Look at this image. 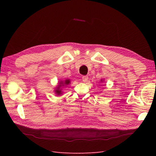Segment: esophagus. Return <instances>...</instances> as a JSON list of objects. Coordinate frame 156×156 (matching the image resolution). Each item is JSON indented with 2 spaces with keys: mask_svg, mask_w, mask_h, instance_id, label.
<instances>
[{
  "mask_svg": "<svg viewBox=\"0 0 156 156\" xmlns=\"http://www.w3.org/2000/svg\"><path fill=\"white\" fill-rule=\"evenodd\" d=\"M82 79H83V81L84 83H87L88 80V76H83L82 77Z\"/></svg>",
  "mask_w": 156,
  "mask_h": 156,
  "instance_id": "esophagus-1",
  "label": "esophagus"
}]
</instances>
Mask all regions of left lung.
Listing matches in <instances>:
<instances>
[{"label":"left lung","mask_w":156,"mask_h":156,"mask_svg":"<svg viewBox=\"0 0 156 156\" xmlns=\"http://www.w3.org/2000/svg\"><path fill=\"white\" fill-rule=\"evenodd\" d=\"M103 81H104V79H101L100 82H103Z\"/></svg>","instance_id":"8db88e82"}]
</instances>
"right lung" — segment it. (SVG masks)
Here are the masks:
<instances>
[{
    "label": "right lung",
    "mask_w": 156,
    "mask_h": 156,
    "mask_svg": "<svg viewBox=\"0 0 156 156\" xmlns=\"http://www.w3.org/2000/svg\"><path fill=\"white\" fill-rule=\"evenodd\" d=\"M70 83V79H68L64 80V81H59L57 87H56L54 90V92L56 94V96H60L61 94H62V88L69 85Z\"/></svg>",
    "instance_id": "right-lung-1"
}]
</instances>
